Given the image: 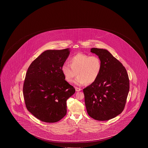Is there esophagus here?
<instances>
[{
    "instance_id": "esophagus-1",
    "label": "esophagus",
    "mask_w": 148,
    "mask_h": 148,
    "mask_svg": "<svg viewBox=\"0 0 148 148\" xmlns=\"http://www.w3.org/2000/svg\"><path fill=\"white\" fill-rule=\"evenodd\" d=\"M82 89H81L80 88H79L75 87V90H76L77 92H78V91H80Z\"/></svg>"
}]
</instances>
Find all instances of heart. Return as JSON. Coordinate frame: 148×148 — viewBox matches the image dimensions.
<instances>
[{
  "instance_id": "b5f03b06",
  "label": "heart",
  "mask_w": 148,
  "mask_h": 148,
  "mask_svg": "<svg viewBox=\"0 0 148 148\" xmlns=\"http://www.w3.org/2000/svg\"><path fill=\"white\" fill-rule=\"evenodd\" d=\"M70 63V64H63L61 67L62 73L69 82H72L77 74L74 80V84L77 86L95 82L102 70V61L97 56L78 53L71 58Z\"/></svg>"
}]
</instances>
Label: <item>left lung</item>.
Instances as JSON below:
<instances>
[{"label": "left lung", "instance_id": "left-lung-1", "mask_svg": "<svg viewBox=\"0 0 148 148\" xmlns=\"http://www.w3.org/2000/svg\"><path fill=\"white\" fill-rule=\"evenodd\" d=\"M91 52L102 61L101 72L97 80L83 90L88 114L93 119L106 121L123 110L130 90L125 68L105 49L92 48Z\"/></svg>", "mask_w": 148, "mask_h": 148}]
</instances>
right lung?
<instances>
[{"label": "right lung", "mask_w": 148, "mask_h": 148, "mask_svg": "<svg viewBox=\"0 0 148 148\" xmlns=\"http://www.w3.org/2000/svg\"><path fill=\"white\" fill-rule=\"evenodd\" d=\"M70 53V49L47 50L28 69L23 86L25 104L43 122L54 123L62 119L66 114V101L75 93L61 71Z\"/></svg>", "instance_id": "1"}]
</instances>
